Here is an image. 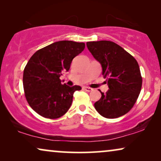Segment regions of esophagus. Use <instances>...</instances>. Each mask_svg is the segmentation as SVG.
Returning <instances> with one entry per match:
<instances>
[{
    "instance_id": "1",
    "label": "esophagus",
    "mask_w": 161,
    "mask_h": 161,
    "mask_svg": "<svg viewBox=\"0 0 161 161\" xmlns=\"http://www.w3.org/2000/svg\"><path fill=\"white\" fill-rule=\"evenodd\" d=\"M83 89H84L85 90V91H86V92H92V90H93V89H92V88H90V87H87V86H85V87H83Z\"/></svg>"
}]
</instances>
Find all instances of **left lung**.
<instances>
[{"instance_id": "8db88e82", "label": "left lung", "mask_w": 161, "mask_h": 161, "mask_svg": "<svg viewBox=\"0 0 161 161\" xmlns=\"http://www.w3.org/2000/svg\"><path fill=\"white\" fill-rule=\"evenodd\" d=\"M86 46L101 64L109 89L105 94L100 92L102 96L94 103V108L108 119L125 115L133 108L142 89V78L137 61L113 42H88Z\"/></svg>"}]
</instances>
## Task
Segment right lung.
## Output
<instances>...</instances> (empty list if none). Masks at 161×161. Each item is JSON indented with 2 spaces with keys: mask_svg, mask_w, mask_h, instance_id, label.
I'll list each match as a JSON object with an SVG mask.
<instances>
[{
  "mask_svg": "<svg viewBox=\"0 0 161 161\" xmlns=\"http://www.w3.org/2000/svg\"><path fill=\"white\" fill-rule=\"evenodd\" d=\"M85 44L63 40L37 50L23 72V88L28 104L45 118L57 119L71 106L80 86L61 84L60 76L70 68L72 59L84 50Z\"/></svg>",
  "mask_w": 161,
  "mask_h": 161,
  "instance_id": "obj_1",
  "label": "right lung"
}]
</instances>
